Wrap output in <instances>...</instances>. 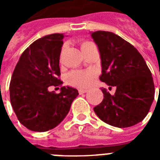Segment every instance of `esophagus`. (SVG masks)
I'll return each mask as SVG.
<instances>
[{"label":"esophagus","mask_w":160,"mask_h":160,"mask_svg":"<svg viewBox=\"0 0 160 160\" xmlns=\"http://www.w3.org/2000/svg\"><path fill=\"white\" fill-rule=\"evenodd\" d=\"M86 92H87V89H80V90H79V93L80 94L86 93Z\"/></svg>","instance_id":"34e87169"}]
</instances>
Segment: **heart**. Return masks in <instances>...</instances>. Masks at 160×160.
I'll list each match as a JSON object with an SVG mask.
<instances>
[{"label":"heart","instance_id":"heart-1","mask_svg":"<svg viewBox=\"0 0 160 160\" xmlns=\"http://www.w3.org/2000/svg\"><path fill=\"white\" fill-rule=\"evenodd\" d=\"M92 45H93L92 42L85 41L80 43V49L84 54ZM95 77H96V73L92 70H73L68 74L67 82L73 87L87 88L92 83Z\"/></svg>","mask_w":160,"mask_h":160}]
</instances>
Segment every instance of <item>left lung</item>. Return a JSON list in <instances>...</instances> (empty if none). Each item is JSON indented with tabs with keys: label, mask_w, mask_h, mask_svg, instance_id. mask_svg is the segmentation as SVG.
<instances>
[{
	"label": "left lung",
	"mask_w": 160,
	"mask_h": 160,
	"mask_svg": "<svg viewBox=\"0 0 160 160\" xmlns=\"http://www.w3.org/2000/svg\"><path fill=\"white\" fill-rule=\"evenodd\" d=\"M101 56L102 82L116 87L114 95L101 88L104 98L93 108L101 120L118 128L134 126L149 112L154 98L151 71L140 52L114 33H92Z\"/></svg>",
	"instance_id": "left-lung-1"
}]
</instances>
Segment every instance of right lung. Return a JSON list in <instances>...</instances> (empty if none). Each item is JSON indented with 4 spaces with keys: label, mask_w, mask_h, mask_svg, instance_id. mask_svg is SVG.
I'll return each mask as SVG.
<instances>
[{
    "label": "right lung",
    "mask_w": 160,
    "mask_h": 160,
    "mask_svg": "<svg viewBox=\"0 0 160 160\" xmlns=\"http://www.w3.org/2000/svg\"><path fill=\"white\" fill-rule=\"evenodd\" d=\"M62 33H54L32 42L22 53L13 70L10 101L18 120L32 131L45 132L65 118L76 89L62 87L60 94L50 93L49 86H62L59 59Z\"/></svg>",
    "instance_id": "obj_1"
}]
</instances>
